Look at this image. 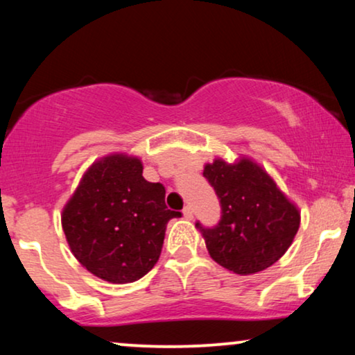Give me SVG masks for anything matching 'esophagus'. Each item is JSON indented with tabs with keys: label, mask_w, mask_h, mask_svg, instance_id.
Returning <instances> with one entry per match:
<instances>
[{
	"label": "esophagus",
	"mask_w": 355,
	"mask_h": 355,
	"mask_svg": "<svg viewBox=\"0 0 355 355\" xmlns=\"http://www.w3.org/2000/svg\"><path fill=\"white\" fill-rule=\"evenodd\" d=\"M182 215H184V218H186V220H192V218H193V211H192V208H191V207H184Z\"/></svg>",
	"instance_id": "obj_1"
}]
</instances>
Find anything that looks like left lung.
<instances>
[{
  "label": "left lung",
  "mask_w": 355,
  "mask_h": 355,
  "mask_svg": "<svg viewBox=\"0 0 355 355\" xmlns=\"http://www.w3.org/2000/svg\"><path fill=\"white\" fill-rule=\"evenodd\" d=\"M203 176L221 203L215 227L196 225L211 259L236 275H254L276 263L297 234L299 208L247 157L234 163L213 159L203 168Z\"/></svg>",
  "instance_id": "1"
}]
</instances>
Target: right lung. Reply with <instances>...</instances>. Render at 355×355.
Wrapping results in <instances>:
<instances>
[{"label": "right lung", "mask_w": 355, "mask_h": 355, "mask_svg": "<svg viewBox=\"0 0 355 355\" xmlns=\"http://www.w3.org/2000/svg\"><path fill=\"white\" fill-rule=\"evenodd\" d=\"M140 158L111 153L96 159L62 208L69 249L96 278L134 283L162 254L166 225L181 213L168 210L163 184L142 176Z\"/></svg>", "instance_id": "obj_1"}]
</instances>
